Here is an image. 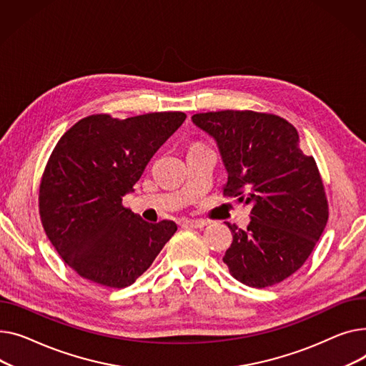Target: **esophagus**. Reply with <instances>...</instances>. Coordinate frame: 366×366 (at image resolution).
Returning <instances> with one entry per match:
<instances>
[{"label": "esophagus", "instance_id": "obj_1", "mask_svg": "<svg viewBox=\"0 0 366 366\" xmlns=\"http://www.w3.org/2000/svg\"><path fill=\"white\" fill-rule=\"evenodd\" d=\"M182 224H183V226H189V227L201 229V227L207 226V224H208V222H207V220H193V219H184V220L182 222Z\"/></svg>", "mask_w": 366, "mask_h": 366}]
</instances>
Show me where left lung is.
I'll list each match as a JSON object with an SVG mask.
<instances>
[{
	"mask_svg": "<svg viewBox=\"0 0 366 366\" xmlns=\"http://www.w3.org/2000/svg\"><path fill=\"white\" fill-rule=\"evenodd\" d=\"M192 122L216 142L224 195L251 205L245 230L227 223L233 241L223 262L248 287L279 284L309 259L328 222V202L313 157L295 128L252 111L197 114Z\"/></svg>",
	"mask_w": 366,
	"mask_h": 366,
	"instance_id": "1",
	"label": "left lung"
}]
</instances>
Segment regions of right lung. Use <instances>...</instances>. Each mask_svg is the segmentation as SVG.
Segmentation results:
<instances>
[{"mask_svg": "<svg viewBox=\"0 0 366 366\" xmlns=\"http://www.w3.org/2000/svg\"><path fill=\"white\" fill-rule=\"evenodd\" d=\"M184 119L183 112L92 115L57 142L39 186V214L50 242L79 276L125 288L176 233L174 222L147 223L122 198Z\"/></svg>", "mask_w": 366, "mask_h": 366, "instance_id": "obj_1", "label": "right lung"}]
</instances>
